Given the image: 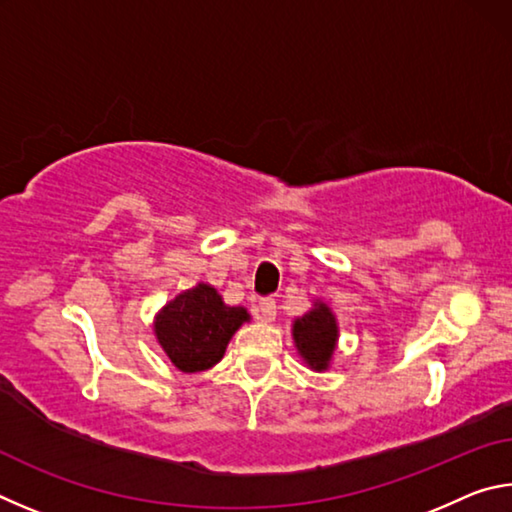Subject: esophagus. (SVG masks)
<instances>
[{"instance_id": "esophagus-1", "label": "esophagus", "mask_w": 512, "mask_h": 512, "mask_svg": "<svg viewBox=\"0 0 512 512\" xmlns=\"http://www.w3.org/2000/svg\"><path fill=\"white\" fill-rule=\"evenodd\" d=\"M275 300L273 298H262L257 302V318L264 320V323H271L275 318Z\"/></svg>"}]
</instances>
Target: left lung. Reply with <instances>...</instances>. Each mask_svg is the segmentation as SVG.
<instances>
[{
    "label": "left lung",
    "mask_w": 512,
    "mask_h": 512,
    "mask_svg": "<svg viewBox=\"0 0 512 512\" xmlns=\"http://www.w3.org/2000/svg\"><path fill=\"white\" fill-rule=\"evenodd\" d=\"M293 341L311 370H327L339 341V325L332 309L325 302H314V309L293 320Z\"/></svg>",
    "instance_id": "obj_1"
}]
</instances>
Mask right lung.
I'll return each instance as SVG.
<instances>
[{
	"mask_svg": "<svg viewBox=\"0 0 512 512\" xmlns=\"http://www.w3.org/2000/svg\"><path fill=\"white\" fill-rule=\"evenodd\" d=\"M248 320L244 307H228L214 287L201 282L167 302L153 329L173 366L201 372L223 359L232 334Z\"/></svg>",
	"mask_w": 512,
	"mask_h": 512,
	"instance_id": "add662e5",
	"label": "right lung"
}]
</instances>
